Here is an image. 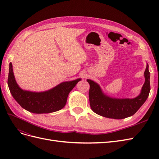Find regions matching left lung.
I'll use <instances>...</instances> for the list:
<instances>
[{
  "mask_svg": "<svg viewBox=\"0 0 159 159\" xmlns=\"http://www.w3.org/2000/svg\"><path fill=\"white\" fill-rule=\"evenodd\" d=\"M145 82L141 93L134 99H115L105 95L98 84L87 80L89 84V99L93 111L101 116L115 119H121L135 113L145 102L150 92V72L147 64L145 71Z\"/></svg>",
  "mask_w": 159,
  "mask_h": 159,
  "instance_id": "left-lung-1",
  "label": "left lung"
}]
</instances>
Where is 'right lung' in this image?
Here are the masks:
<instances>
[{"label": "right lung", "instance_id": "1", "mask_svg": "<svg viewBox=\"0 0 159 159\" xmlns=\"http://www.w3.org/2000/svg\"><path fill=\"white\" fill-rule=\"evenodd\" d=\"M80 80L66 81L44 92L24 91L14 79L11 62L9 65L8 85L12 95L22 108L34 113H48L61 109L66 104L69 93Z\"/></svg>", "mask_w": 159, "mask_h": 159}]
</instances>
